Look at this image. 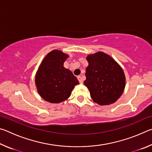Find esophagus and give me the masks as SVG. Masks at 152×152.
<instances>
[{
    "label": "esophagus",
    "mask_w": 152,
    "mask_h": 152,
    "mask_svg": "<svg viewBox=\"0 0 152 152\" xmlns=\"http://www.w3.org/2000/svg\"><path fill=\"white\" fill-rule=\"evenodd\" d=\"M77 78H78V80H79V82L80 84H82V83H83V80H82V77L80 76H77Z\"/></svg>",
    "instance_id": "esophagus-1"
}]
</instances>
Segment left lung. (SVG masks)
Segmentation results:
<instances>
[{
  "label": "left lung",
  "mask_w": 152,
  "mask_h": 152,
  "mask_svg": "<svg viewBox=\"0 0 152 152\" xmlns=\"http://www.w3.org/2000/svg\"><path fill=\"white\" fill-rule=\"evenodd\" d=\"M84 83L90 91L92 100L101 105L114 103L121 96L125 86V77L120 66L103 52L87 57Z\"/></svg>",
  "instance_id": "1"
}]
</instances>
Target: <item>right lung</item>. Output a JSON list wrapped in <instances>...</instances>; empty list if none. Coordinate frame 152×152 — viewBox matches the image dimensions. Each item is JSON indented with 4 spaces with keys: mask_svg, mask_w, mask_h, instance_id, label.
<instances>
[{
    "mask_svg": "<svg viewBox=\"0 0 152 152\" xmlns=\"http://www.w3.org/2000/svg\"><path fill=\"white\" fill-rule=\"evenodd\" d=\"M68 56L53 50L43 60L35 76L40 96L51 103H58L70 97L74 86L79 84L71 71L64 67Z\"/></svg>",
    "mask_w": 152,
    "mask_h": 152,
    "instance_id": "1",
    "label": "right lung"
}]
</instances>
